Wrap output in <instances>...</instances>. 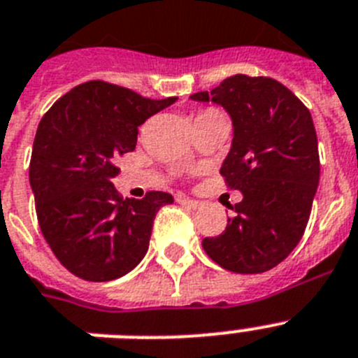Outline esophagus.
Masks as SVG:
<instances>
[{"instance_id": "1", "label": "esophagus", "mask_w": 358, "mask_h": 358, "mask_svg": "<svg viewBox=\"0 0 358 358\" xmlns=\"http://www.w3.org/2000/svg\"><path fill=\"white\" fill-rule=\"evenodd\" d=\"M177 203L182 204V206H186V208H190V210H197L201 206L199 201L188 199V197H177Z\"/></svg>"}]
</instances>
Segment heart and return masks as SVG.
<instances>
[{"label":"heart","mask_w":358,"mask_h":358,"mask_svg":"<svg viewBox=\"0 0 358 358\" xmlns=\"http://www.w3.org/2000/svg\"><path fill=\"white\" fill-rule=\"evenodd\" d=\"M208 112H213V110H204V112H201V114H208ZM199 114V115H201Z\"/></svg>","instance_id":"b5f03b06"}]
</instances>
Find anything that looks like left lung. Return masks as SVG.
<instances>
[{
  "label": "left lung",
  "mask_w": 358,
  "mask_h": 358,
  "mask_svg": "<svg viewBox=\"0 0 358 358\" xmlns=\"http://www.w3.org/2000/svg\"><path fill=\"white\" fill-rule=\"evenodd\" d=\"M190 99L212 101L230 114L234 139L221 173L243 194L226 230L203 239L204 252L234 273L271 270L301 241L319 186L310 110L279 81L244 74Z\"/></svg>",
  "instance_id": "8db88e82"
}]
</instances>
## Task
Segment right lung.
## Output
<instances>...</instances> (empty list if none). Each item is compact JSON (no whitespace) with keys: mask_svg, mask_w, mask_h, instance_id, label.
<instances>
[{"mask_svg":"<svg viewBox=\"0 0 358 358\" xmlns=\"http://www.w3.org/2000/svg\"><path fill=\"white\" fill-rule=\"evenodd\" d=\"M177 97L148 99L130 88L88 81L50 106L39 121L29 179L39 228L54 255L85 280L127 275L148 250L166 192L123 199L115 159L137 145V127Z\"/></svg>","mask_w":358,"mask_h":358,"instance_id":"1","label":"right lung"}]
</instances>
